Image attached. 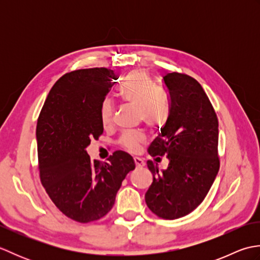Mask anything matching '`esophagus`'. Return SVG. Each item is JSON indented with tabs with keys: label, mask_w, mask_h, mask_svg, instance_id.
<instances>
[{
	"label": "esophagus",
	"mask_w": 260,
	"mask_h": 260,
	"mask_svg": "<svg viewBox=\"0 0 260 260\" xmlns=\"http://www.w3.org/2000/svg\"><path fill=\"white\" fill-rule=\"evenodd\" d=\"M134 163L136 165V168H143L145 165L144 159L141 157H134Z\"/></svg>",
	"instance_id": "esophagus-1"
}]
</instances>
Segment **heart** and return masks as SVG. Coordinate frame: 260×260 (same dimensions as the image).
I'll list each match as a JSON object with an SVG mask.
<instances>
[{"label":"heart","mask_w":260,"mask_h":260,"mask_svg":"<svg viewBox=\"0 0 260 260\" xmlns=\"http://www.w3.org/2000/svg\"><path fill=\"white\" fill-rule=\"evenodd\" d=\"M119 96L132 106L140 109L141 119L147 125L163 124L168 117L162 97L156 93V88L150 77L143 71H134L121 85ZM114 115V106L108 99L102 105L101 116L104 125L110 124ZM146 143V136L142 133L126 134L120 140V144L129 152H139Z\"/></svg>","instance_id":"1"}]
</instances>
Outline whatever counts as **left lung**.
I'll return each instance as SVG.
<instances>
[{"instance_id":"8db88e82","label":"left lung","mask_w":260,"mask_h":260,"mask_svg":"<svg viewBox=\"0 0 260 260\" xmlns=\"http://www.w3.org/2000/svg\"><path fill=\"white\" fill-rule=\"evenodd\" d=\"M170 112L148 154L169 158L167 170L147 161L153 182L145 202L162 219H179L192 212L208 194L218 174V118L207 93L192 77L171 73L163 77Z\"/></svg>"}]
</instances>
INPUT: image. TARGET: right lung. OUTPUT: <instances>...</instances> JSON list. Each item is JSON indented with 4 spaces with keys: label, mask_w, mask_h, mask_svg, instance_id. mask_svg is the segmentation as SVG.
<instances>
[{
    "label": "right lung",
    "mask_w": 260,
    "mask_h": 260,
    "mask_svg": "<svg viewBox=\"0 0 260 260\" xmlns=\"http://www.w3.org/2000/svg\"><path fill=\"white\" fill-rule=\"evenodd\" d=\"M114 70L79 69L51 88L37 124L40 180L56 207L77 222L106 215L127 173L129 154L116 151L107 162L91 161L86 147L103 134L102 105L115 85Z\"/></svg>",
    "instance_id": "right-lung-1"
}]
</instances>
